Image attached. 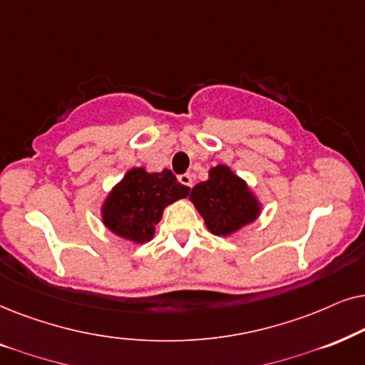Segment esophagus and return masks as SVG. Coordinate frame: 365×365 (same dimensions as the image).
I'll list each match as a JSON object with an SVG mask.
<instances>
[{
    "label": "esophagus",
    "instance_id": "esophagus-1",
    "mask_svg": "<svg viewBox=\"0 0 365 365\" xmlns=\"http://www.w3.org/2000/svg\"><path fill=\"white\" fill-rule=\"evenodd\" d=\"M178 182L182 183V185H185V187H192L193 185V178H192L190 173L178 175Z\"/></svg>",
    "mask_w": 365,
    "mask_h": 365
}]
</instances>
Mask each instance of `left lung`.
I'll return each instance as SVG.
<instances>
[{
  "label": "left lung",
  "instance_id": "1",
  "mask_svg": "<svg viewBox=\"0 0 365 365\" xmlns=\"http://www.w3.org/2000/svg\"><path fill=\"white\" fill-rule=\"evenodd\" d=\"M190 202L205 220L213 235L227 237L255 222L260 215V202L227 165H217L208 172V180L197 183Z\"/></svg>",
  "mask_w": 365,
  "mask_h": 365
}]
</instances>
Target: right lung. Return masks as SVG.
Instances as JSON below:
<instances>
[{"label":"right lung","instance_id":"add662e5","mask_svg":"<svg viewBox=\"0 0 365 365\" xmlns=\"http://www.w3.org/2000/svg\"><path fill=\"white\" fill-rule=\"evenodd\" d=\"M190 187L182 185L172 170L148 173L143 167L132 168L111 188L101 205V222L121 239L145 244L155 235L165 207L185 198Z\"/></svg>","mask_w":365,"mask_h":365}]
</instances>
